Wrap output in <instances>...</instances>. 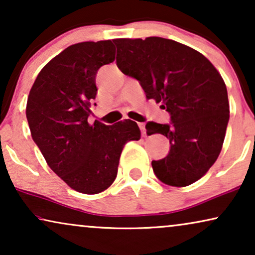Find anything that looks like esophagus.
Masks as SVG:
<instances>
[{
	"mask_svg": "<svg viewBox=\"0 0 255 255\" xmlns=\"http://www.w3.org/2000/svg\"><path fill=\"white\" fill-rule=\"evenodd\" d=\"M138 127L140 128L142 135H146V128H145V123H138Z\"/></svg>",
	"mask_w": 255,
	"mask_h": 255,
	"instance_id": "1",
	"label": "esophagus"
}]
</instances>
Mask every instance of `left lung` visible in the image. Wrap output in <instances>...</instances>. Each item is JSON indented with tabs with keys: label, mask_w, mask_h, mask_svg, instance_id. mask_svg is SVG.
Returning a JSON list of instances; mask_svg holds the SVG:
<instances>
[{
	"label": "left lung",
	"mask_w": 255,
	"mask_h": 255,
	"mask_svg": "<svg viewBox=\"0 0 255 255\" xmlns=\"http://www.w3.org/2000/svg\"><path fill=\"white\" fill-rule=\"evenodd\" d=\"M116 62L125 75L137 79L146 99L161 103L169 124L148 122L147 134L169 139L168 155L153 160L161 182L186 187L196 182L217 160L230 118L228 90L215 66L203 54L160 37L114 39Z\"/></svg>",
	"instance_id": "left-lung-1"
}]
</instances>
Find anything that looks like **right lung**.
I'll use <instances>...</instances> for the list:
<instances>
[{
	"mask_svg": "<svg viewBox=\"0 0 255 255\" xmlns=\"http://www.w3.org/2000/svg\"><path fill=\"white\" fill-rule=\"evenodd\" d=\"M111 40L71 45L44 66L30 90L26 118L50 168L72 189L99 194L117 176L124 145L140 139L135 122L88 123L96 73L115 60Z\"/></svg>",
	"mask_w": 255,
	"mask_h": 255,
	"instance_id": "right-lung-1",
	"label": "right lung"
}]
</instances>
